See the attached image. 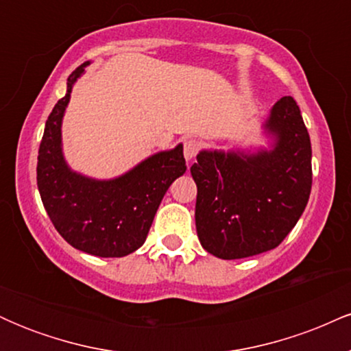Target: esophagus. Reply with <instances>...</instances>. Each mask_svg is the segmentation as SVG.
<instances>
[{
    "label": "esophagus",
    "instance_id": "1",
    "mask_svg": "<svg viewBox=\"0 0 351 351\" xmlns=\"http://www.w3.org/2000/svg\"><path fill=\"white\" fill-rule=\"evenodd\" d=\"M198 150H199V142H196V140H186V142H184V148H183L186 162H191V160L196 156V153H198Z\"/></svg>",
    "mask_w": 351,
    "mask_h": 351
}]
</instances>
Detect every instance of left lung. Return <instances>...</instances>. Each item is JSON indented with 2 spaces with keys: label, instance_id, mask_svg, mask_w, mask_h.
<instances>
[{
  "label": "left lung",
  "instance_id": "left-lung-1",
  "mask_svg": "<svg viewBox=\"0 0 351 351\" xmlns=\"http://www.w3.org/2000/svg\"><path fill=\"white\" fill-rule=\"evenodd\" d=\"M263 127L271 148L201 150L191 167L198 186L196 232L219 259L277 247L307 206L312 145L295 100H277Z\"/></svg>",
  "mask_w": 351,
  "mask_h": 351
}]
</instances>
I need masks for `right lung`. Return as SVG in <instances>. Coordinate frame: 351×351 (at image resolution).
Wrapping results in <instances>:
<instances>
[{
  "mask_svg": "<svg viewBox=\"0 0 351 351\" xmlns=\"http://www.w3.org/2000/svg\"><path fill=\"white\" fill-rule=\"evenodd\" d=\"M90 62L67 79V92L52 108L39 145L38 188L58 232L79 251L123 257L142 247L165 193L186 171L183 145L148 156L112 180L80 175L62 153V119L75 80Z\"/></svg>",
  "mask_w": 351,
  "mask_h": 351,
  "instance_id": "1",
  "label": "right lung"
}]
</instances>
